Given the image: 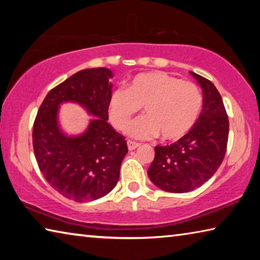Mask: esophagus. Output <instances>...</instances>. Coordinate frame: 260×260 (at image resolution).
<instances>
[{
	"label": "esophagus",
	"mask_w": 260,
	"mask_h": 260,
	"mask_svg": "<svg viewBox=\"0 0 260 260\" xmlns=\"http://www.w3.org/2000/svg\"><path fill=\"white\" fill-rule=\"evenodd\" d=\"M127 146H128L129 150H134V149L140 147V143L134 142V141H132V140H128V141H127Z\"/></svg>",
	"instance_id": "obj_1"
}]
</instances>
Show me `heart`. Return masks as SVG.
<instances>
[{
	"label": "heart",
	"instance_id": "obj_1",
	"mask_svg": "<svg viewBox=\"0 0 260 260\" xmlns=\"http://www.w3.org/2000/svg\"><path fill=\"white\" fill-rule=\"evenodd\" d=\"M143 107L146 116L132 122L127 133L147 139L159 134L162 140L183 138L199 119L203 96L199 86L165 72L139 73L127 88L119 87L109 99V118L114 128L124 129Z\"/></svg>",
	"mask_w": 260,
	"mask_h": 260
}]
</instances>
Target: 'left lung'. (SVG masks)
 Wrapping results in <instances>:
<instances>
[{"instance_id": "1", "label": "left lung", "mask_w": 260, "mask_h": 260, "mask_svg": "<svg viewBox=\"0 0 260 260\" xmlns=\"http://www.w3.org/2000/svg\"><path fill=\"white\" fill-rule=\"evenodd\" d=\"M203 89V110L192 128L177 142L155 147L148 177L170 192H188L217 172L225 158L230 120L221 95L210 80L191 72Z\"/></svg>"}]
</instances>
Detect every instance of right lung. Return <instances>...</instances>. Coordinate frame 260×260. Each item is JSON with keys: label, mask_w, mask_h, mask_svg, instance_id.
<instances>
[{"label": "right lung", "mask_w": 260, "mask_h": 260, "mask_svg": "<svg viewBox=\"0 0 260 260\" xmlns=\"http://www.w3.org/2000/svg\"><path fill=\"white\" fill-rule=\"evenodd\" d=\"M109 69L81 70L47 94L33 125V149L47 182L78 203L101 199L116 187L128 148L109 124L112 85ZM76 102L95 116L82 136L70 138L56 124L58 107Z\"/></svg>", "instance_id": "obj_1"}]
</instances>
